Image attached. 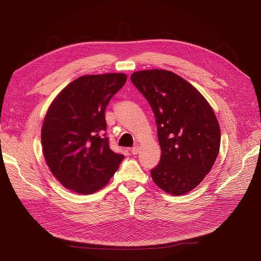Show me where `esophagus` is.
Here are the masks:
<instances>
[{
  "instance_id": "34e87169",
  "label": "esophagus",
  "mask_w": 261,
  "mask_h": 261,
  "mask_svg": "<svg viewBox=\"0 0 261 261\" xmlns=\"http://www.w3.org/2000/svg\"><path fill=\"white\" fill-rule=\"evenodd\" d=\"M131 152L132 154H138L140 152V147L139 146H134L131 148Z\"/></svg>"
}]
</instances>
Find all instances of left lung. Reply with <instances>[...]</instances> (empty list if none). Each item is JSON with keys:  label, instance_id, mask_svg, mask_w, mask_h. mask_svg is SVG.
I'll use <instances>...</instances> for the list:
<instances>
[{"label": "left lung", "instance_id": "left-lung-1", "mask_svg": "<svg viewBox=\"0 0 261 261\" xmlns=\"http://www.w3.org/2000/svg\"><path fill=\"white\" fill-rule=\"evenodd\" d=\"M131 81L149 102L158 126L161 160L151 176L167 194L181 196L206 175L220 148V127L202 94L166 70L135 72Z\"/></svg>", "mask_w": 261, "mask_h": 261}]
</instances>
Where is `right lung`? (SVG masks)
I'll return each instance as SVG.
<instances>
[{"mask_svg": "<svg viewBox=\"0 0 261 261\" xmlns=\"http://www.w3.org/2000/svg\"><path fill=\"white\" fill-rule=\"evenodd\" d=\"M126 81L121 73L81 76L48 108L41 131L43 155L65 188L93 194L108 184L125 159L109 147L105 112Z\"/></svg>", "mask_w": 261, "mask_h": 261, "instance_id": "add662e5", "label": "right lung"}]
</instances>
